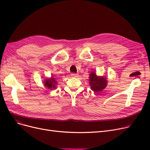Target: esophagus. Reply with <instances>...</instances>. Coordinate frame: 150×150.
Segmentation results:
<instances>
[{
    "instance_id": "esophagus-1",
    "label": "esophagus",
    "mask_w": 150,
    "mask_h": 150,
    "mask_svg": "<svg viewBox=\"0 0 150 150\" xmlns=\"http://www.w3.org/2000/svg\"><path fill=\"white\" fill-rule=\"evenodd\" d=\"M71 76L74 77V78H77V77H78V75L76 74H71Z\"/></svg>"
}]
</instances>
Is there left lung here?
Returning a JSON list of instances; mask_svg holds the SVG:
<instances>
[{"label": "left lung", "mask_w": 150, "mask_h": 150, "mask_svg": "<svg viewBox=\"0 0 150 150\" xmlns=\"http://www.w3.org/2000/svg\"><path fill=\"white\" fill-rule=\"evenodd\" d=\"M107 78L103 76H97L95 72H92L89 74V85L91 89L95 92H99L107 86Z\"/></svg>", "instance_id": "obj_1"}]
</instances>
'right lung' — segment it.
<instances>
[{
  "instance_id": "right-lung-1",
  "label": "right lung",
  "mask_w": 150,
  "mask_h": 150,
  "mask_svg": "<svg viewBox=\"0 0 150 150\" xmlns=\"http://www.w3.org/2000/svg\"><path fill=\"white\" fill-rule=\"evenodd\" d=\"M58 80L57 78H54L53 76H51L50 78H45L44 82V86L45 87L50 90L56 89L57 86L58 84Z\"/></svg>"
}]
</instances>
